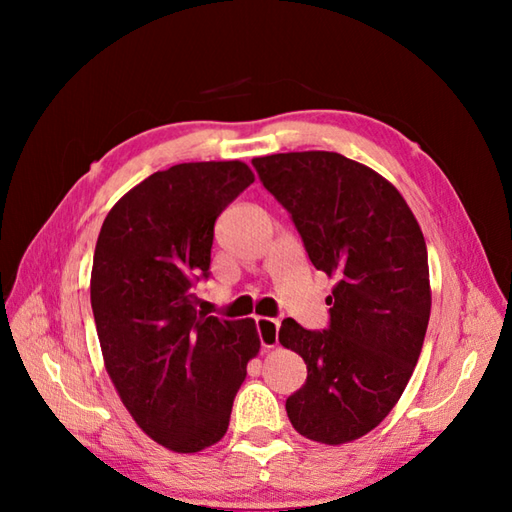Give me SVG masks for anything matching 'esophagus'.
<instances>
[{
    "label": "esophagus",
    "instance_id": "esophagus-1",
    "mask_svg": "<svg viewBox=\"0 0 512 512\" xmlns=\"http://www.w3.org/2000/svg\"><path fill=\"white\" fill-rule=\"evenodd\" d=\"M257 334L259 341H262V347H275L279 343V321L277 319H268V317H257Z\"/></svg>",
    "mask_w": 512,
    "mask_h": 512
}]
</instances>
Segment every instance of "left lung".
Segmentation results:
<instances>
[{
	"label": "left lung",
	"mask_w": 512,
	"mask_h": 512,
	"mask_svg": "<svg viewBox=\"0 0 512 512\" xmlns=\"http://www.w3.org/2000/svg\"><path fill=\"white\" fill-rule=\"evenodd\" d=\"M253 167L314 268L336 277L328 328L281 321L279 343L308 367L288 418L314 442L356 440L394 409L418 363L431 312L427 244L394 184L361 162L292 151Z\"/></svg>",
	"instance_id": "obj_1"
}]
</instances>
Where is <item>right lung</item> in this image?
Segmentation results:
<instances>
[{
	"instance_id": "right-lung-1",
	"label": "right lung",
	"mask_w": 512,
	"mask_h": 512,
	"mask_svg": "<svg viewBox=\"0 0 512 512\" xmlns=\"http://www.w3.org/2000/svg\"><path fill=\"white\" fill-rule=\"evenodd\" d=\"M255 176L244 162H184L151 173L107 213L90 299L107 374L149 438L178 453L228 429L253 319L206 317L195 284L209 279L215 220Z\"/></svg>"
}]
</instances>
